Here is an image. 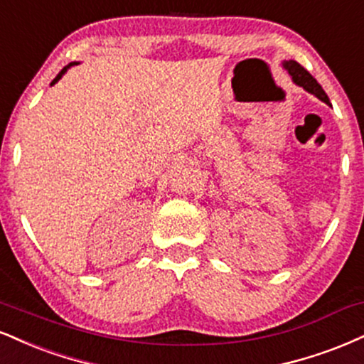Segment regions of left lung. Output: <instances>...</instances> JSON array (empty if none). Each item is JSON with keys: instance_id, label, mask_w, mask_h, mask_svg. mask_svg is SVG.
Returning a JSON list of instances; mask_svg holds the SVG:
<instances>
[{"instance_id": "obj_1", "label": "left lung", "mask_w": 364, "mask_h": 364, "mask_svg": "<svg viewBox=\"0 0 364 364\" xmlns=\"http://www.w3.org/2000/svg\"><path fill=\"white\" fill-rule=\"evenodd\" d=\"M283 65L288 69V73H290L291 80L295 81L296 85L304 87V90H307L309 93H312V95L317 96V98L322 100L323 103L331 105L329 98H327V95H326V91L322 90V86L318 85L317 80H315V77L307 71V69L304 68V65H300L299 63H295V60H288V63H284Z\"/></svg>"}]
</instances>
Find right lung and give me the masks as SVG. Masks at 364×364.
Instances as JSON below:
<instances>
[{"mask_svg":"<svg viewBox=\"0 0 364 364\" xmlns=\"http://www.w3.org/2000/svg\"><path fill=\"white\" fill-rule=\"evenodd\" d=\"M74 64H77V63H71V64H68V65H65V68H63V71H60L59 74H57V76H55V80H54V81H52V82H50V85H55V82H57V81H59V80H60V77H63V74H64L65 71H68V69H69V68H71V65H74Z\"/></svg>","mask_w":364,"mask_h":364,"instance_id":"obj_1","label":"right lung"}]
</instances>
